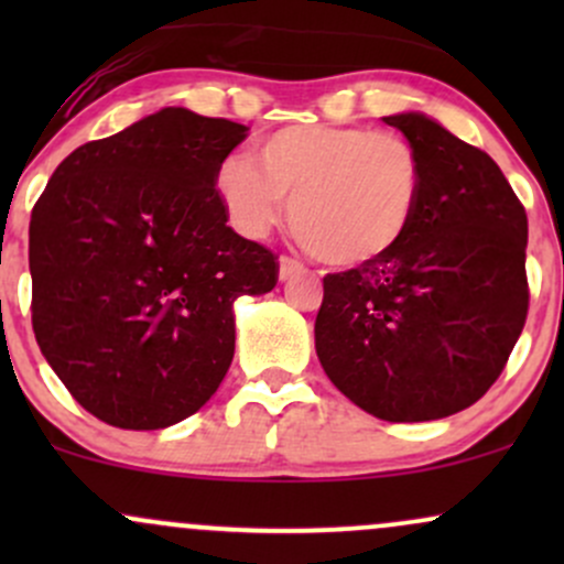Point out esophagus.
<instances>
[{
  "instance_id": "esophagus-1",
  "label": "esophagus",
  "mask_w": 564,
  "mask_h": 564,
  "mask_svg": "<svg viewBox=\"0 0 564 564\" xmlns=\"http://www.w3.org/2000/svg\"><path fill=\"white\" fill-rule=\"evenodd\" d=\"M300 273H304L302 262L291 260V257H281V260H278V278H281V281H289V278H294Z\"/></svg>"
}]
</instances>
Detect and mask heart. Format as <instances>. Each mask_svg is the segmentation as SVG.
Instances as JSON below:
<instances>
[{"instance_id": "heart-1", "label": "heart", "mask_w": 564, "mask_h": 564, "mask_svg": "<svg viewBox=\"0 0 564 564\" xmlns=\"http://www.w3.org/2000/svg\"><path fill=\"white\" fill-rule=\"evenodd\" d=\"M217 164L215 196L241 236L262 238L289 200L291 230L334 268L379 262L405 238L424 193L422 156L398 134L294 124Z\"/></svg>"}]
</instances>
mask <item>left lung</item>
Here are the masks:
<instances>
[{
	"instance_id": "obj_1",
	"label": "left lung",
	"mask_w": 564,
	"mask_h": 564,
	"mask_svg": "<svg viewBox=\"0 0 564 564\" xmlns=\"http://www.w3.org/2000/svg\"><path fill=\"white\" fill-rule=\"evenodd\" d=\"M422 156L411 230L379 262L323 278L315 352L384 422H435L490 390L528 315V217L498 164L422 111L384 116Z\"/></svg>"
}]
</instances>
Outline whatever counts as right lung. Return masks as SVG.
I'll return each instance as SVG.
<instances>
[{"label":"right lung","instance_id":"add662e5","mask_svg":"<svg viewBox=\"0 0 564 564\" xmlns=\"http://www.w3.org/2000/svg\"><path fill=\"white\" fill-rule=\"evenodd\" d=\"M249 127L187 108L76 148L31 212V321L74 400L119 430L193 416L236 352L238 296L278 281L275 257L228 228L217 164Z\"/></svg>","mask_w":564,"mask_h":564}]
</instances>
